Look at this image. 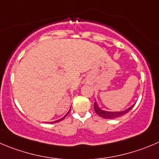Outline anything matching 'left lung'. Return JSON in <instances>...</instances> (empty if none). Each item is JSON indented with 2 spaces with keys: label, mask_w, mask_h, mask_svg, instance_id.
<instances>
[{
  "label": "left lung",
  "mask_w": 159,
  "mask_h": 159,
  "mask_svg": "<svg viewBox=\"0 0 159 159\" xmlns=\"http://www.w3.org/2000/svg\"><path fill=\"white\" fill-rule=\"evenodd\" d=\"M134 105H133L132 106H130L129 108H128L127 109L124 110V111H105V110L101 109L98 105L97 104V102H94V111L99 116L102 117L103 119H116V118L120 117V116H123V115L126 114L127 112H129L131 110V108L134 107Z\"/></svg>",
  "instance_id": "8db88e82"
}]
</instances>
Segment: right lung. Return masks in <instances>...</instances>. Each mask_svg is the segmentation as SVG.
<instances>
[{"mask_svg": "<svg viewBox=\"0 0 159 159\" xmlns=\"http://www.w3.org/2000/svg\"><path fill=\"white\" fill-rule=\"evenodd\" d=\"M70 109H71V108H70ZM69 111H70V110H69ZM69 111H68V113H67V114H66V116H64V117H62V118H61V119H58V120H56V121H54V122H52V123H54V122H61V121H62V120H63V119H65V118H66V116H67V115H68V114H69Z\"/></svg>", "mask_w": 159, "mask_h": 159, "instance_id": "right-lung-1", "label": "right lung"}]
</instances>
